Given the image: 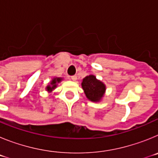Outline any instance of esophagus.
I'll use <instances>...</instances> for the list:
<instances>
[{
  "mask_svg": "<svg viewBox=\"0 0 158 158\" xmlns=\"http://www.w3.org/2000/svg\"><path fill=\"white\" fill-rule=\"evenodd\" d=\"M70 78H71V80L72 81H77V77L76 76V75H73V76H71L70 77Z\"/></svg>",
  "mask_w": 158,
  "mask_h": 158,
  "instance_id": "34e87169",
  "label": "esophagus"
}]
</instances>
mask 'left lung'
Returning a JSON list of instances; mask_svg holds the SVG:
<instances>
[{"mask_svg":"<svg viewBox=\"0 0 158 158\" xmlns=\"http://www.w3.org/2000/svg\"><path fill=\"white\" fill-rule=\"evenodd\" d=\"M81 86L86 97L93 102L100 101L106 90L105 85L97 80L94 75H89L84 78Z\"/></svg>","mask_w":158,"mask_h":158,"instance_id":"obj_1","label":"left lung"}]
</instances>
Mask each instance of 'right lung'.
Wrapping results in <instances>:
<instances>
[{
	"label": "right lung",
	"instance_id": "add662e5",
	"mask_svg": "<svg viewBox=\"0 0 158 158\" xmlns=\"http://www.w3.org/2000/svg\"><path fill=\"white\" fill-rule=\"evenodd\" d=\"M62 77H54V78H53L52 81H51V85H47V88H46L47 91L49 92V93H51V91H53V90H54V89L57 87V84L62 81Z\"/></svg>",
	"mask_w": 158,
	"mask_h": 158
}]
</instances>
